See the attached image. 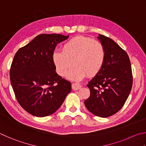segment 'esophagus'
Masks as SVG:
<instances>
[{"label": "esophagus", "instance_id": "obj_1", "mask_svg": "<svg viewBox=\"0 0 146 146\" xmlns=\"http://www.w3.org/2000/svg\"><path fill=\"white\" fill-rule=\"evenodd\" d=\"M82 87L80 84H72V89L74 90V91H76V90H78L80 89Z\"/></svg>", "mask_w": 146, "mask_h": 146}]
</instances>
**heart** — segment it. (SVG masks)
<instances>
[{"label": "heart", "mask_w": 146, "mask_h": 146, "mask_svg": "<svg viewBox=\"0 0 146 146\" xmlns=\"http://www.w3.org/2000/svg\"><path fill=\"white\" fill-rule=\"evenodd\" d=\"M105 51L100 42L85 36H76L66 42L62 51L55 50L52 60L58 75L73 80H80L85 76H94L105 61Z\"/></svg>", "instance_id": "obj_1"}]
</instances>
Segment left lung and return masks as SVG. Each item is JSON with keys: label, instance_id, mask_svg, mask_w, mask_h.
<instances>
[{"label": "left lung", "instance_id": "8db88e82", "mask_svg": "<svg viewBox=\"0 0 146 146\" xmlns=\"http://www.w3.org/2000/svg\"><path fill=\"white\" fill-rule=\"evenodd\" d=\"M98 39L104 47L105 61L87 85L91 94L84 104L94 115L107 117L123 107L131 92L133 76L127 53L108 37L99 34Z\"/></svg>", "mask_w": 146, "mask_h": 146}]
</instances>
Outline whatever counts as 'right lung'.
<instances>
[{
  "instance_id": "add662e5",
  "label": "right lung",
  "mask_w": 146,
  "mask_h": 146,
  "mask_svg": "<svg viewBox=\"0 0 146 146\" xmlns=\"http://www.w3.org/2000/svg\"><path fill=\"white\" fill-rule=\"evenodd\" d=\"M68 36L43 34L18 50L10 69V81L23 109L36 117H45L59 109L71 84L55 71L52 55L58 43Z\"/></svg>"
}]
</instances>
